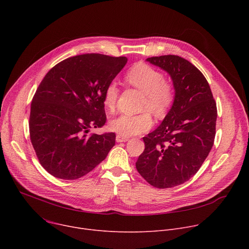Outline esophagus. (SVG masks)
Instances as JSON below:
<instances>
[{
	"label": "esophagus",
	"mask_w": 249,
	"mask_h": 249,
	"mask_svg": "<svg viewBox=\"0 0 249 249\" xmlns=\"http://www.w3.org/2000/svg\"><path fill=\"white\" fill-rule=\"evenodd\" d=\"M129 140V137H126V136H122V135H117L116 136V142H118V143H121V142H126Z\"/></svg>",
	"instance_id": "1"
}]
</instances>
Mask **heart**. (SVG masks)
<instances>
[{
    "label": "heart",
    "mask_w": 249,
    "mask_h": 249,
    "mask_svg": "<svg viewBox=\"0 0 249 249\" xmlns=\"http://www.w3.org/2000/svg\"><path fill=\"white\" fill-rule=\"evenodd\" d=\"M126 81L145 94L143 109H148L157 117H162L173 102L174 92L171 85L164 81L159 70L150 65L140 63L129 70ZM118 98V88L115 82L106 86L103 103L108 110H113ZM154 122L149 112L141 114H121L112 119L109 127L122 136H134L150 130Z\"/></svg>",
    "instance_id": "heart-1"
}]
</instances>
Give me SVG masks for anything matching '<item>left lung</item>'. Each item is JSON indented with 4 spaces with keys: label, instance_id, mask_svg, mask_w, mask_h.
I'll return each instance as SVG.
<instances>
[{
    "label": "left lung",
    "instance_id": "8db88e82",
    "mask_svg": "<svg viewBox=\"0 0 249 249\" xmlns=\"http://www.w3.org/2000/svg\"><path fill=\"white\" fill-rule=\"evenodd\" d=\"M169 74L175 90L172 106L161 124L143 138L145 150L136 168L157 188L183 184L199 170L216 135L217 104L200 71L176 55L147 59Z\"/></svg>",
    "mask_w": 249,
    "mask_h": 249
}]
</instances>
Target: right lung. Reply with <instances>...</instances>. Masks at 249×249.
I'll return each mask as SVG.
<instances>
[{
	"mask_svg": "<svg viewBox=\"0 0 249 249\" xmlns=\"http://www.w3.org/2000/svg\"><path fill=\"white\" fill-rule=\"evenodd\" d=\"M126 57L83 54L55 65L35 92L29 134L40 164L65 180L88 174L115 145V133L88 135L106 122L103 93Z\"/></svg>",
	"mask_w": 249,
	"mask_h": 249,
	"instance_id": "1",
	"label": "right lung"
}]
</instances>
